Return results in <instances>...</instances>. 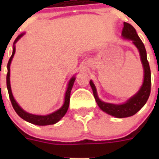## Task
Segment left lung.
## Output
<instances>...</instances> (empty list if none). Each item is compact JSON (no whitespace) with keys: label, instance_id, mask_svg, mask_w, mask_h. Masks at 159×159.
I'll list each match as a JSON object with an SVG mask.
<instances>
[{"label":"left lung","instance_id":"obj_1","mask_svg":"<svg viewBox=\"0 0 159 159\" xmlns=\"http://www.w3.org/2000/svg\"><path fill=\"white\" fill-rule=\"evenodd\" d=\"M123 25L124 26H123V32H122V36L124 39L132 40L133 43L136 46L139 52L141 62L143 64V70H144V79H143V85L140 88L139 91L123 104L108 103V102H102L99 99L95 84H93L92 80H90V85L92 87L94 97H95L98 106L99 107L101 110L107 113L108 115H111L116 118L130 117L137 113L146 104V102L150 96V94H151V69H150V65L147 61V51H146L145 46L143 44L139 36H138L134 28L131 25L124 22Z\"/></svg>","mask_w":159,"mask_h":159}]
</instances>
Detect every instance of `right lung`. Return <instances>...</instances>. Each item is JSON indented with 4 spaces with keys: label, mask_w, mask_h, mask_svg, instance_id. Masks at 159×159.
Segmentation results:
<instances>
[{
    "label": "right lung",
    "mask_w": 159,
    "mask_h": 159,
    "mask_svg": "<svg viewBox=\"0 0 159 159\" xmlns=\"http://www.w3.org/2000/svg\"><path fill=\"white\" fill-rule=\"evenodd\" d=\"M24 34H20L16 38V40L13 43V49H12V54L11 56L10 59L8 60V63L7 64V69H8V73H7L6 76V84H7V88H8V95H9V99H10L11 102H12V107L14 108L15 111L16 112L18 116L20 117L23 119L25 121L29 122V123H32V124L38 125V126H46V125H52L57 123L59 122L60 119H62L64 116V115L67 112L68 107H69V102H70V95H71V91L72 89L73 84L75 80V76H73L72 78L70 80L68 85H67V91L65 92V97H64V102L63 106L59 109V110L56 111L55 112L52 114H49L47 116H37V115H32V114L28 113L25 111H24L18 105L16 100L14 99L13 95L12 93V90H11L10 86V64L12 62V60L13 58V56L16 52V48H15V43L18 41L20 38Z\"/></svg>",
    "instance_id": "obj_1"
}]
</instances>
